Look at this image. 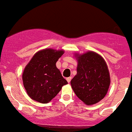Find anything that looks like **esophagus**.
I'll use <instances>...</instances> for the list:
<instances>
[{
    "label": "esophagus",
    "instance_id": "1",
    "mask_svg": "<svg viewBox=\"0 0 132 132\" xmlns=\"http://www.w3.org/2000/svg\"><path fill=\"white\" fill-rule=\"evenodd\" d=\"M71 80V77H69V78H67V81L68 83H69V82H70Z\"/></svg>",
    "mask_w": 132,
    "mask_h": 132
}]
</instances>
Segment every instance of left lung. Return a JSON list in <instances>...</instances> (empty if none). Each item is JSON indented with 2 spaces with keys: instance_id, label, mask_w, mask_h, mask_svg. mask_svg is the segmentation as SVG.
<instances>
[{
  "instance_id": "1",
  "label": "left lung",
  "mask_w": 132,
  "mask_h": 132,
  "mask_svg": "<svg viewBox=\"0 0 132 132\" xmlns=\"http://www.w3.org/2000/svg\"><path fill=\"white\" fill-rule=\"evenodd\" d=\"M78 63L77 75L71 81L74 92L86 104L98 103L109 88V71L106 62L91 51L78 56Z\"/></svg>"
}]
</instances>
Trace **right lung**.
I'll list each match as a JSON object with an SVG mask.
<instances>
[{"label": "right lung", "instance_id": "right-lung-1", "mask_svg": "<svg viewBox=\"0 0 132 132\" xmlns=\"http://www.w3.org/2000/svg\"><path fill=\"white\" fill-rule=\"evenodd\" d=\"M63 51L47 48L34 55L23 73V82L31 98L41 103H49L67 81L56 67Z\"/></svg>", "mask_w": 132, "mask_h": 132}]
</instances>
